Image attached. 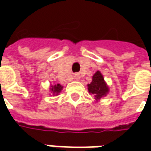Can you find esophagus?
Here are the masks:
<instances>
[{"mask_svg":"<svg viewBox=\"0 0 151 151\" xmlns=\"http://www.w3.org/2000/svg\"><path fill=\"white\" fill-rule=\"evenodd\" d=\"M74 78L76 79V80H80L81 76H80V75H79L78 73H76V74H75V75H74Z\"/></svg>","mask_w":151,"mask_h":151,"instance_id":"obj_1","label":"esophagus"}]
</instances>
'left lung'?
<instances>
[{
	"label": "left lung",
	"instance_id": "1",
	"mask_svg": "<svg viewBox=\"0 0 151 151\" xmlns=\"http://www.w3.org/2000/svg\"><path fill=\"white\" fill-rule=\"evenodd\" d=\"M89 93L93 94L96 101L100 100L101 97L107 96L108 93V86L104 81V78L100 71H96L93 76L90 84L87 85Z\"/></svg>",
	"mask_w": 151,
	"mask_h": 151
}]
</instances>
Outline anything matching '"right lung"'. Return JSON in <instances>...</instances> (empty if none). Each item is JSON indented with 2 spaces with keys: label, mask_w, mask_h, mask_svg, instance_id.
<instances>
[{
  "label": "right lung",
  "mask_w": 151,
  "mask_h": 151,
  "mask_svg": "<svg viewBox=\"0 0 151 151\" xmlns=\"http://www.w3.org/2000/svg\"><path fill=\"white\" fill-rule=\"evenodd\" d=\"M62 89H63V86H62L61 85L57 84L55 85V86H51L50 91H51V92L53 93V95L57 96V95H59V93L60 92Z\"/></svg>",
  "instance_id": "1"
}]
</instances>
